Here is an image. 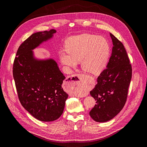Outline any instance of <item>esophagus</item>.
Listing matches in <instances>:
<instances>
[{"instance_id":"obj_1","label":"esophagus","mask_w":147,"mask_h":147,"mask_svg":"<svg viewBox=\"0 0 147 147\" xmlns=\"http://www.w3.org/2000/svg\"><path fill=\"white\" fill-rule=\"evenodd\" d=\"M78 78V81H76L75 80V88H79L80 87H81L82 85L81 84H80V82H81V81H82V79H83V75L82 74H78L76 76ZM79 83L78 84V83Z\"/></svg>"}]
</instances>
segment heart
I'll return each mask as SVG.
<instances>
[{"mask_svg": "<svg viewBox=\"0 0 147 147\" xmlns=\"http://www.w3.org/2000/svg\"><path fill=\"white\" fill-rule=\"evenodd\" d=\"M66 51L59 53L62 64L75 67L82 61V68L87 73L99 75L104 70L110 55V45L102 37L82 34L70 38L65 42Z\"/></svg>", "mask_w": 147, "mask_h": 147, "instance_id": "1", "label": "heart"}]
</instances>
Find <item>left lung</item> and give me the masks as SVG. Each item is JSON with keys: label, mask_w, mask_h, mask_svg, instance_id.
<instances>
[{"label": "left lung", "mask_w": 147, "mask_h": 147, "mask_svg": "<svg viewBox=\"0 0 147 147\" xmlns=\"http://www.w3.org/2000/svg\"><path fill=\"white\" fill-rule=\"evenodd\" d=\"M110 35L113 45L112 55L90 91L96 104L90 115L95 121L101 123L112 119L123 109L132 78V66L125 48L113 34Z\"/></svg>", "instance_id": "left-lung-1"}]
</instances>
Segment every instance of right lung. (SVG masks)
I'll return each mask as SVG.
<instances>
[{"label":"right lung","mask_w":147,"mask_h":147,"mask_svg":"<svg viewBox=\"0 0 147 147\" xmlns=\"http://www.w3.org/2000/svg\"><path fill=\"white\" fill-rule=\"evenodd\" d=\"M55 29L32 34L16 53L13 75L21 105L36 119L53 121L64 112L68 94L62 87L65 77L53 59H37L32 50L53 37Z\"/></svg>","instance_id":"right-lung-1"}]
</instances>
